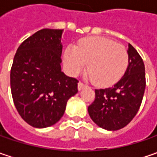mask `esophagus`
Returning <instances> with one entry per match:
<instances>
[{"mask_svg": "<svg viewBox=\"0 0 157 157\" xmlns=\"http://www.w3.org/2000/svg\"><path fill=\"white\" fill-rule=\"evenodd\" d=\"M87 86L86 85H85L84 83H82V82H78V89L80 91L82 89H84V88H86Z\"/></svg>", "mask_w": 157, "mask_h": 157, "instance_id": "1", "label": "esophagus"}]
</instances>
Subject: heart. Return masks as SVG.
I'll return each mask as SVG.
<instances>
[{
  "instance_id": "1",
  "label": "heart",
  "mask_w": 157,
  "mask_h": 157,
  "mask_svg": "<svg viewBox=\"0 0 157 157\" xmlns=\"http://www.w3.org/2000/svg\"><path fill=\"white\" fill-rule=\"evenodd\" d=\"M63 61L71 74L77 75L86 68L94 85L106 87L116 84L125 74L129 63L127 49L105 37H89L69 46Z\"/></svg>"
}]
</instances>
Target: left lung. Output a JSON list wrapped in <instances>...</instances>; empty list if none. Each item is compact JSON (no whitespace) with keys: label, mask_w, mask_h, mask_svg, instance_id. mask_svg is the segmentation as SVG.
Masks as SVG:
<instances>
[{"label":"left lung","mask_w":157,"mask_h":157,"mask_svg":"<svg viewBox=\"0 0 157 157\" xmlns=\"http://www.w3.org/2000/svg\"><path fill=\"white\" fill-rule=\"evenodd\" d=\"M129 63L124 76L112 87L95 90V100L88 106L91 119L110 131L121 129L134 119L142 104L146 87L142 57L128 44Z\"/></svg>","instance_id":"8db88e82"}]
</instances>
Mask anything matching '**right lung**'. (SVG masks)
I'll list each match as a JSON object with an SVG mask.
<instances>
[{
    "label": "right lung",
    "instance_id": "add662e5",
    "mask_svg": "<svg viewBox=\"0 0 157 157\" xmlns=\"http://www.w3.org/2000/svg\"><path fill=\"white\" fill-rule=\"evenodd\" d=\"M62 29H43L18 47L10 71L15 108L28 124L44 128L56 124L78 82L61 71Z\"/></svg>",
    "mask_w": 157,
    "mask_h": 157
}]
</instances>
